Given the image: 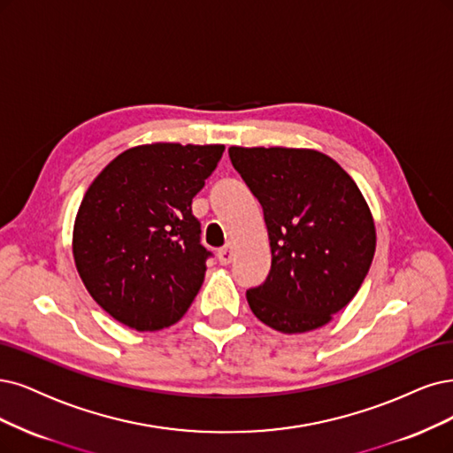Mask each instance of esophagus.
I'll return each instance as SVG.
<instances>
[{"label":"esophagus","mask_w":453,"mask_h":453,"mask_svg":"<svg viewBox=\"0 0 453 453\" xmlns=\"http://www.w3.org/2000/svg\"><path fill=\"white\" fill-rule=\"evenodd\" d=\"M218 261H220L222 265H229L233 261V248L229 244L218 250Z\"/></svg>","instance_id":"1"}]
</instances>
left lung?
<instances>
[{"mask_svg": "<svg viewBox=\"0 0 453 453\" xmlns=\"http://www.w3.org/2000/svg\"><path fill=\"white\" fill-rule=\"evenodd\" d=\"M259 199L273 265L246 291L259 321L283 334L330 323L358 293L375 254V224L357 182L313 149L229 147Z\"/></svg>", "mask_w": 453, "mask_h": 453, "instance_id": "1", "label": "left lung"}]
</instances>
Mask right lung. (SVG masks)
I'll list each match as a JSON object with an SVG mask.
<instances>
[{
  "label": "right lung",
  "instance_id": "obj_1",
  "mask_svg": "<svg viewBox=\"0 0 453 453\" xmlns=\"http://www.w3.org/2000/svg\"><path fill=\"white\" fill-rule=\"evenodd\" d=\"M224 145L150 143L113 158L83 196L73 254L83 286L115 321L140 332L175 325L212 256L192 199Z\"/></svg>",
  "mask_w": 453,
  "mask_h": 453
}]
</instances>
